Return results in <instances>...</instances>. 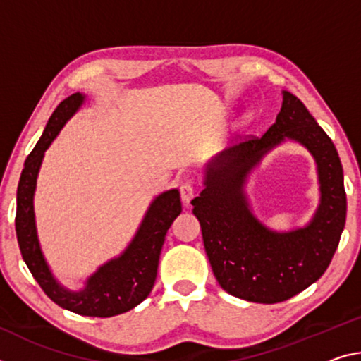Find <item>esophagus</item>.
Returning <instances> with one entry per match:
<instances>
[{
    "label": "esophagus",
    "mask_w": 361,
    "mask_h": 361,
    "mask_svg": "<svg viewBox=\"0 0 361 361\" xmlns=\"http://www.w3.org/2000/svg\"><path fill=\"white\" fill-rule=\"evenodd\" d=\"M180 196H181V202L185 205H190L191 199L196 196V188H194L192 183L186 181L183 183V185L180 186Z\"/></svg>",
    "instance_id": "1"
}]
</instances>
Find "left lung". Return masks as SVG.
Masks as SVG:
<instances>
[{
    "mask_svg": "<svg viewBox=\"0 0 361 361\" xmlns=\"http://www.w3.org/2000/svg\"><path fill=\"white\" fill-rule=\"evenodd\" d=\"M281 94L276 122L260 138L216 154L204 169V190L191 201L216 281L228 294L257 304L288 300L318 281L336 252L347 215L336 146L304 102L289 91ZM286 140L312 154L320 202L305 227L278 232L253 215L245 183L262 157Z\"/></svg>",
    "mask_w": 361,
    "mask_h": 361,
    "instance_id": "obj_1",
    "label": "left lung"
}]
</instances>
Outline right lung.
I'll return each instance as SVG.
<instances>
[{
  "label": "right lung",
  "mask_w": 361,
  "mask_h": 361,
  "mask_svg": "<svg viewBox=\"0 0 361 361\" xmlns=\"http://www.w3.org/2000/svg\"><path fill=\"white\" fill-rule=\"evenodd\" d=\"M85 99L87 96L83 93H73L62 101L49 117L37 146L28 154L17 186L16 233L22 259L54 304L83 317L109 318L131 310L149 295L157 276L165 234L181 214V201L176 188L154 197L133 239L122 254L98 267V270L85 279L82 289H67L57 281L39 244L33 197L44 152L64 128L67 120L85 104Z\"/></svg>",
  "instance_id": "right-lung-1"
}]
</instances>
